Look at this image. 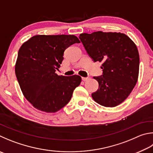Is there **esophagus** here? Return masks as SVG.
Masks as SVG:
<instances>
[{"label": "esophagus", "instance_id": "esophagus-1", "mask_svg": "<svg viewBox=\"0 0 153 153\" xmlns=\"http://www.w3.org/2000/svg\"><path fill=\"white\" fill-rule=\"evenodd\" d=\"M82 79L83 81H87V80L89 79V77H82Z\"/></svg>", "mask_w": 153, "mask_h": 153}]
</instances>
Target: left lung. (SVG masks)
<instances>
[{
    "label": "left lung",
    "mask_w": 153,
    "mask_h": 153,
    "mask_svg": "<svg viewBox=\"0 0 153 153\" xmlns=\"http://www.w3.org/2000/svg\"><path fill=\"white\" fill-rule=\"evenodd\" d=\"M79 39L94 62H102V75L93 99L105 107H114L129 96L137 84L140 58L134 43L124 33H82Z\"/></svg>",
    "instance_id": "left-lung-1"
}]
</instances>
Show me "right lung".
<instances>
[{"label": "right lung", "mask_w": 153, "mask_h": 153, "mask_svg": "<svg viewBox=\"0 0 153 153\" xmlns=\"http://www.w3.org/2000/svg\"><path fill=\"white\" fill-rule=\"evenodd\" d=\"M78 43V38L71 35H35L19 49L16 79L24 96L35 108L53 113L70 101L82 77L60 76L55 71L62 64L65 50Z\"/></svg>", "instance_id": "right-lung-1"}]
</instances>
